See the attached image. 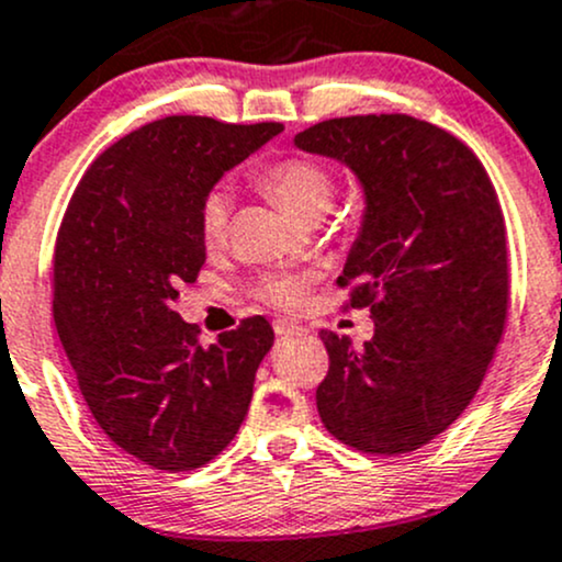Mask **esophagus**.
I'll use <instances>...</instances> for the list:
<instances>
[{
	"mask_svg": "<svg viewBox=\"0 0 562 562\" xmlns=\"http://www.w3.org/2000/svg\"><path fill=\"white\" fill-rule=\"evenodd\" d=\"M273 331L279 334V337H289V334H302V326L294 324V321H289V318H276Z\"/></svg>",
	"mask_w": 562,
	"mask_h": 562,
	"instance_id": "34e87169",
	"label": "esophagus"
}]
</instances>
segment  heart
I'll return each mask as SVG.
<instances>
[{
    "mask_svg": "<svg viewBox=\"0 0 562 562\" xmlns=\"http://www.w3.org/2000/svg\"><path fill=\"white\" fill-rule=\"evenodd\" d=\"M260 182L268 193H273L281 204L297 212L300 217L315 220L331 206L337 193V180L326 164L307 159V156H286L260 172ZM233 199L225 188H212L199 206V233L206 247H220L228 236ZM313 276L305 270H283V273H265L255 283V297L273 307H300L311 289Z\"/></svg>",
    "mask_w": 562,
    "mask_h": 562,
    "instance_id": "b5f03b06",
    "label": "heart"
}]
</instances>
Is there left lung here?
Returning a JSON list of instances; mask_svg holds the SVG:
<instances>
[{"instance_id":"obj_1","label":"left lung","mask_w":562,"mask_h":562,"mask_svg":"<svg viewBox=\"0 0 562 562\" xmlns=\"http://www.w3.org/2000/svg\"><path fill=\"white\" fill-rule=\"evenodd\" d=\"M363 182L366 217L337 279L369 307L374 337L321 331L329 371L321 422L350 449L412 453L462 417L494 361L509 311L507 225L468 143L406 113L326 119L294 137Z\"/></svg>"}]
</instances>
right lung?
<instances>
[{"mask_svg":"<svg viewBox=\"0 0 562 562\" xmlns=\"http://www.w3.org/2000/svg\"><path fill=\"white\" fill-rule=\"evenodd\" d=\"M281 130L156 119L90 164L63 214L53 257L63 350L100 430L154 470L212 462L249 412L270 324L249 315L204 348L175 300L206 260L201 201Z\"/></svg>","mask_w":562,"mask_h":562,"instance_id":"obj_1","label":"right lung"}]
</instances>
